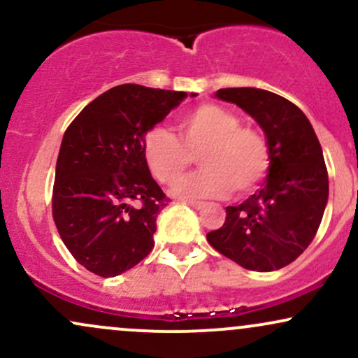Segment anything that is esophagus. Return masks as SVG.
Segmentation results:
<instances>
[{
    "mask_svg": "<svg viewBox=\"0 0 358 358\" xmlns=\"http://www.w3.org/2000/svg\"><path fill=\"white\" fill-rule=\"evenodd\" d=\"M187 205H190L192 208H196V210H200V208L205 207L203 202H193V200H188V202H185Z\"/></svg>",
    "mask_w": 358,
    "mask_h": 358,
    "instance_id": "esophagus-1",
    "label": "esophagus"
}]
</instances>
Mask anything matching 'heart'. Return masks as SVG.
Segmentation results:
<instances>
[{"label":"heart","mask_w":358,"mask_h":358,"mask_svg":"<svg viewBox=\"0 0 358 358\" xmlns=\"http://www.w3.org/2000/svg\"><path fill=\"white\" fill-rule=\"evenodd\" d=\"M180 138L182 142L165 127H155L146 134L143 155L159 183H173L199 151L196 159L202 170L185 176L171 188V193L182 199L222 196L232 187L237 193H248L269 170L271 155L264 134L241 126L236 114L217 104L188 110L180 121Z\"/></svg>","instance_id":"1"}]
</instances>
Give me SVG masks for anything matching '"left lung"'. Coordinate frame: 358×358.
Returning <instances> with one entry per match:
<instances>
[{
  "mask_svg": "<svg viewBox=\"0 0 358 358\" xmlns=\"http://www.w3.org/2000/svg\"><path fill=\"white\" fill-rule=\"evenodd\" d=\"M215 97L239 106L262 127L271 163L261 190L225 208L224 225L207 241L249 271L281 269L305 252L322 224L328 202L322 146L303 110L278 94L232 87Z\"/></svg>",
  "mask_w": 358,
  "mask_h": 358,
  "instance_id": "1",
  "label": "left lung"
}]
</instances>
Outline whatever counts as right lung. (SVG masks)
Returning a JSON list of instances; mask_svg holds the SVG:
<instances>
[{
    "label": "right lung",
    "mask_w": 358,
    "mask_h": 358,
    "mask_svg": "<svg viewBox=\"0 0 358 358\" xmlns=\"http://www.w3.org/2000/svg\"><path fill=\"white\" fill-rule=\"evenodd\" d=\"M185 97L176 90L116 85L85 106L65 131L53 220L72 256L90 273L114 278L153 249L156 217L168 200L150 173L143 143Z\"/></svg>",
    "instance_id": "obj_1"
}]
</instances>
